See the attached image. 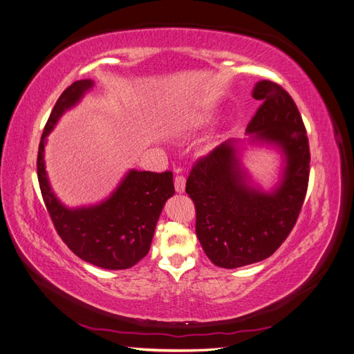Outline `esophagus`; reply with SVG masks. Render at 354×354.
Returning a JSON list of instances; mask_svg holds the SVG:
<instances>
[{
	"instance_id": "esophagus-1",
	"label": "esophagus",
	"mask_w": 354,
	"mask_h": 354,
	"mask_svg": "<svg viewBox=\"0 0 354 354\" xmlns=\"http://www.w3.org/2000/svg\"><path fill=\"white\" fill-rule=\"evenodd\" d=\"M174 185H176V190L178 194H183L185 187H186V177L185 176H177L174 180Z\"/></svg>"
}]
</instances>
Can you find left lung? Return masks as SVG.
Masks as SVG:
<instances>
[{
  "label": "left lung",
  "instance_id": "8db88e82",
  "mask_svg": "<svg viewBox=\"0 0 354 354\" xmlns=\"http://www.w3.org/2000/svg\"><path fill=\"white\" fill-rule=\"evenodd\" d=\"M252 97L261 106L246 134L281 149L285 169L279 186L272 192L250 186L234 140L199 158L186 181V194L195 202L198 239L223 269L259 263L279 248L295 226L308 186V138L292 97L272 81L257 82Z\"/></svg>",
  "mask_w": 354,
  "mask_h": 354
}]
</instances>
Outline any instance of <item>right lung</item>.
Returning a JSON list of instances; mask_svg holds the SVG:
<instances>
[{
    "label": "right lung",
    "instance_id": "1",
    "mask_svg": "<svg viewBox=\"0 0 354 354\" xmlns=\"http://www.w3.org/2000/svg\"><path fill=\"white\" fill-rule=\"evenodd\" d=\"M93 81L81 80L62 93L41 136L37 171L42 199L55 229L81 260L108 270L130 269L151 248L158 218L174 195L173 173L131 169L113 194L97 205L69 209L50 187L46 165V138L63 112L77 104Z\"/></svg>",
    "mask_w": 354,
    "mask_h": 354
}]
</instances>
